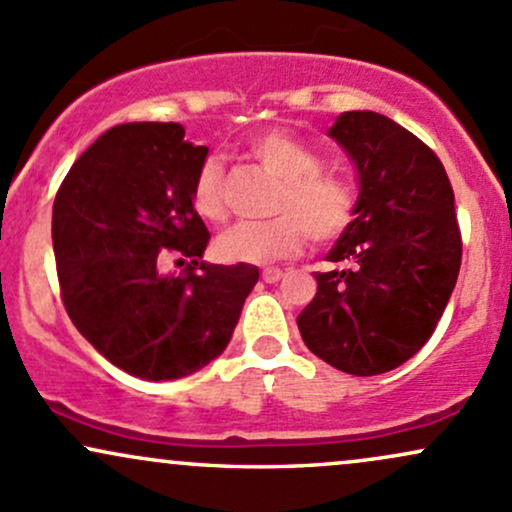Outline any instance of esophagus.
Masks as SVG:
<instances>
[{"mask_svg":"<svg viewBox=\"0 0 512 512\" xmlns=\"http://www.w3.org/2000/svg\"><path fill=\"white\" fill-rule=\"evenodd\" d=\"M281 279H284V269H262L264 284H276V281Z\"/></svg>","mask_w":512,"mask_h":512,"instance_id":"34e87169","label":"esophagus"}]
</instances>
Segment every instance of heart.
Returning a JSON list of instances; mask_svg holds the SVG:
<instances>
[{"label": "heart", "instance_id": "obj_1", "mask_svg": "<svg viewBox=\"0 0 512 512\" xmlns=\"http://www.w3.org/2000/svg\"><path fill=\"white\" fill-rule=\"evenodd\" d=\"M245 151L279 182L272 202L274 219L243 221L216 238V252L226 262L272 264L291 260L305 238L317 245L337 240L356 214V190L342 173L322 168L320 151L289 129L272 127L252 134ZM223 161L209 156L192 180V204L202 219L219 223L228 216L223 199Z\"/></svg>", "mask_w": 512, "mask_h": 512}]
</instances>
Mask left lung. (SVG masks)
<instances>
[{"label":"left lung","mask_w":512,"mask_h":512,"mask_svg":"<svg viewBox=\"0 0 512 512\" xmlns=\"http://www.w3.org/2000/svg\"><path fill=\"white\" fill-rule=\"evenodd\" d=\"M330 134L354 158L361 195L298 330L337 370L378 375L431 339L450 301L462 262L455 192L436 151L390 117L351 110Z\"/></svg>","instance_id":"1"}]
</instances>
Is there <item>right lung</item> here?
Segmentation results:
<instances>
[{
    "label": "right lung",
    "mask_w": 512,
    "mask_h": 512,
    "mask_svg": "<svg viewBox=\"0 0 512 512\" xmlns=\"http://www.w3.org/2000/svg\"><path fill=\"white\" fill-rule=\"evenodd\" d=\"M207 146L175 122H129L101 134L64 175L52 248L64 310L110 363L175 380L226 349L260 269L202 262L209 231L192 204ZM178 256V277L160 262Z\"/></svg>",
    "instance_id": "right-lung-1"
}]
</instances>
